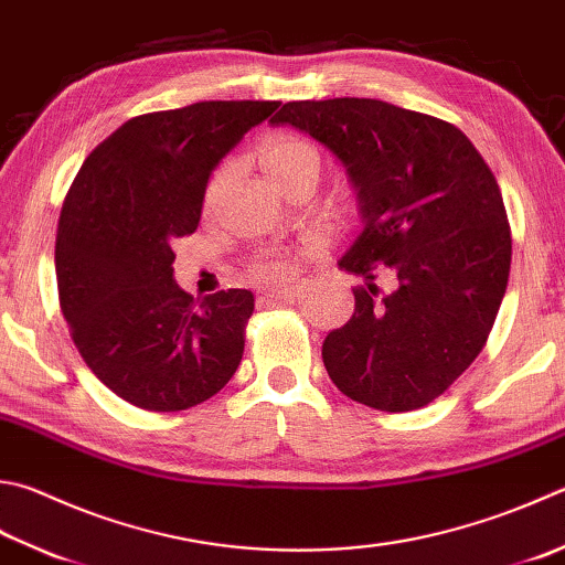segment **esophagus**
Returning a JSON list of instances; mask_svg holds the SVG:
<instances>
[{
  "instance_id": "1",
  "label": "esophagus",
  "mask_w": 565,
  "mask_h": 565,
  "mask_svg": "<svg viewBox=\"0 0 565 565\" xmlns=\"http://www.w3.org/2000/svg\"><path fill=\"white\" fill-rule=\"evenodd\" d=\"M302 295L300 285H285V287H273V290L263 292L265 300H280V302H292Z\"/></svg>"
}]
</instances>
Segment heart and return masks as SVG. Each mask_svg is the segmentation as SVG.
Listing matches in <instances>:
<instances>
[{
	"label": "heart",
	"mask_w": 565,
	"mask_h": 565,
	"mask_svg": "<svg viewBox=\"0 0 565 565\" xmlns=\"http://www.w3.org/2000/svg\"><path fill=\"white\" fill-rule=\"evenodd\" d=\"M260 159H263V167L268 169V174L280 186L290 184L297 177H319V167H322L317 147L295 132L270 135L260 147ZM228 179H231V164L218 167L214 177L209 179L206 196H204L206 209H214L218 204L223 191H226ZM290 273H292V263L282 253L263 255V258H258L250 265V275L255 280H282Z\"/></svg>",
	"instance_id": "b5f03b06"
}]
</instances>
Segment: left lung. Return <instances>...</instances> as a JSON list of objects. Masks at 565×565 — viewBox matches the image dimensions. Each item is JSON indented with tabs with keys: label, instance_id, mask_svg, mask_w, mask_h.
I'll list each match as a JSON object with an SVG mask.
<instances>
[{
	"label": "left lung",
	"instance_id": "8db88e82",
	"mask_svg": "<svg viewBox=\"0 0 565 565\" xmlns=\"http://www.w3.org/2000/svg\"><path fill=\"white\" fill-rule=\"evenodd\" d=\"M270 122L337 154L364 221L339 260L366 282L322 344L329 379L376 411L428 406L480 354L507 292L512 231L492 169L455 125L383 100H295Z\"/></svg>",
	"mask_w": 565,
	"mask_h": 565
}]
</instances>
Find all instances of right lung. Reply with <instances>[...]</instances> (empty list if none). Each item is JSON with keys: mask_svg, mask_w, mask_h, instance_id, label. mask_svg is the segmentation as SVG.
<instances>
[{"mask_svg": "<svg viewBox=\"0 0 565 565\" xmlns=\"http://www.w3.org/2000/svg\"><path fill=\"white\" fill-rule=\"evenodd\" d=\"M278 100H204L127 120L85 159L56 231L58 302L105 386L137 408L199 406L241 364L250 290L194 300L172 243L196 231L209 177Z\"/></svg>", "mask_w": 565, "mask_h": 565, "instance_id": "right-lung-1", "label": "right lung"}]
</instances>
